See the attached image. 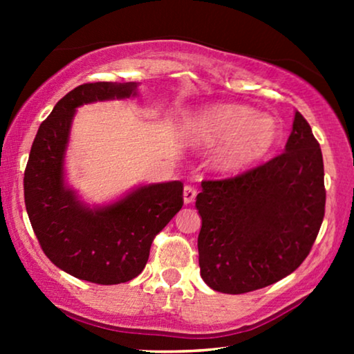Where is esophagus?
I'll use <instances>...</instances> for the list:
<instances>
[{"instance_id": "obj_1", "label": "esophagus", "mask_w": 354, "mask_h": 354, "mask_svg": "<svg viewBox=\"0 0 354 354\" xmlns=\"http://www.w3.org/2000/svg\"><path fill=\"white\" fill-rule=\"evenodd\" d=\"M196 198V190L190 185H187L183 188V201H185V205H190V203L195 201Z\"/></svg>"}]
</instances>
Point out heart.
Wrapping results in <instances>:
<instances>
[{
    "instance_id": "obj_1",
    "label": "heart",
    "mask_w": 354,
    "mask_h": 354,
    "mask_svg": "<svg viewBox=\"0 0 354 354\" xmlns=\"http://www.w3.org/2000/svg\"><path fill=\"white\" fill-rule=\"evenodd\" d=\"M182 138L192 147H218L212 167L224 176L243 172L274 151L282 125L272 114L245 104L222 103L198 111L182 124Z\"/></svg>"
}]
</instances>
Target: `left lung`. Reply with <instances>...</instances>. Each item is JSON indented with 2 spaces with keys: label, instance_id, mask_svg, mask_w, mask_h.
Returning <instances> with one entry per match:
<instances>
[{
  "label": "left lung",
  "instance_id": "left-lung-1",
  "mask_svg": "<svg viewBox=\"0 0 354 354\" xmlns=\"http://www.w3.org/2000/svg\"><path fill=\"white\" fill-rule=\"evenodd\" d=\"M196 209L200 272L207 287L240 295L292 274L306 259L324 219L322 153L295 113L285 153L229 180L201 183Z\"/></svg>",
  "mask_w": 354,
  "mask_h": 354
}]
</instances>
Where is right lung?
Returning a JSON list of instances; mask_svg holds the SVG:
<instances>
[{
	"label": "right lung",
	"instance_id": "obj_1",
	"mask_svg": "<svg viewBox=\"0 0 354 354\" xmlns=\"http://www.w3.org/2000/svg\"><path fill=\"white\" fill-rule=\"evenodd\" d=\"M138 82H96L69 91L43 120L24 176L28 219L55 266L100 285L129 282L147 266L153 239L183 205L180 180L142 183L88 205L67 182L66 153L80 106L138 96Z\"/></svg>",
	"mask_w": 354,
	"mask_h": 354
}]
</instances>
